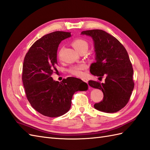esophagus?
Instances as JSON below:
<instances>
[{
	"mask_svg": "<svg viewBox=\"0 0 150 150\" xmlns=\"http://www.w3.org/2000/svg\"><path fill=\"white\" fill-rule=\"evenodd\" d=\"M83 81H84V82H85V83H88V79H86V78H82L81 79Z\"/></svg>",
	"mask_w": 150,
	"mask_h": 150,
	"instance_id": "34e87169",
	"label": "esophagus"
}]
</instances>
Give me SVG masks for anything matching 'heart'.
<instances>
[{"label": "heart", "instance_id": "b5f03b06", "mask_svg": "<svg viewBox=\"0 0 150 150\" xmlns=\"http://www.w3.org/2000/svg\"><path fill=\"white\" fill-rule=\"evenodd\" d=\"M72 46L78 52L80 53L83 50L87 51L88 47V43L86 40L83 39H76L72 42ZM86 68V66L85 64L73 65L68 69V71L72 75L80 77L83 75L82 71Z\"/></svg>", "mask_w": 150, "mask_h": 150}]
</instances>
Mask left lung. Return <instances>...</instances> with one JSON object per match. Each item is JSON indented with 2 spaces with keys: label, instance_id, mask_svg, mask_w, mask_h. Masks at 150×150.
Segmentation results:
<instances>
[{
  "label": "left lung",
  "instance_id": "8db88e82",
  "mask_svg": "<svg viewBox=\"0 0 150 150\" xmlns=\"http://www.w3.org/2000/svg\"><path fill=\"white\" fill-rule=\"evenodd\" d=\"M93 39L96 62L91 64V74L105 82L88 81L94 88L103 91V100L94 108L105 112H116L125 106L134 90V71L126 49L118 40L103 30L83 31Z\"/></svg>",
  "mask_w": 150,
  "mask_h": 150
}]
</instances>
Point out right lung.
I'll return each instance as SVG.
<instances>
[{
	"label": "right lung",
	"mask_w": 150,
	"mask_h": 150,
	"mask_svg": "<svg viewBox=\"0 0 150 150\" xmlns=\"http://www.w3.org/2000/svg\"><path fill=\"white\" fill-rule=\"evenodd\" d=\"M71 36V32L62 31L44 35L33 44L24 58L22 81L27 99L33 108L48 117L66 113L74 93L88 88L76 78L69 77L59 82L51 77L57 69L58 45Z\"/></svg>",
	"instance_id": "1"
}]
</instances>
